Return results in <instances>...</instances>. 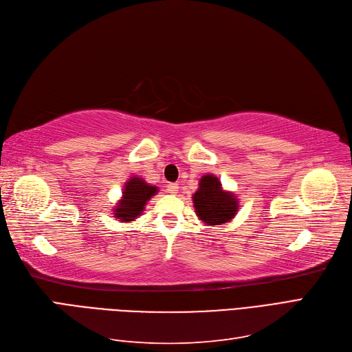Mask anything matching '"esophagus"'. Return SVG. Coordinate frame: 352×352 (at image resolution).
Here are the masks:
<instances>
[{
	"label": "esophagus",
	"mask_w": 352,
	"mask_h": 352,
	"mask_svg": "<svg viewBox=\"0 0 352 352\" xmlns=\"http://www.w3.org/2000/svg\"><path fill=\"white\" fill-rule=\"evenodd\" d=\"M178 184H175V183H171V184H168V187H166V190H168V192L169 194H177L178 192Z\"/></svg>",
	"instance_id": "1"
}]
</instances>
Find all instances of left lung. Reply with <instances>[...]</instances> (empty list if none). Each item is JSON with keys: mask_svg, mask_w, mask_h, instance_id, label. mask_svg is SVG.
<instances>
[{"mask_svg": "<svg viewBox=\"0 0 352 352\" xmlns=\"http://www.w3.org/2000/svg\"><path fill=\"white\" fill-rule=\"evenodd\" d=\"M194 209L206 225H225L235 217L239 203L233 192L225 191L217 177L203 175L199 190L192 194Z\"/></svg>", "mask_w": 352, "mask_h": 352, "instance_id": "1", "label": "left lung"}]
</instances>
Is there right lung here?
I'll return each instance as SVG.
<instances>
[{"instance_id":"1","label":"right lung","mask_w":352,"mask_h":352,"mask_svg":"<svg viewBox=\"0 0 352 352\" xmlns=\"http://www.w3.org/2000/svg\"><path fill=\"white\" fill-rule=\"evenodd\" d=\"M158 192V187L149 186L145 179L139 177H130L126 181L122 199L114 207V217L122 222H133V220L145 209L146 201Z\"/></svg>"}]
</instances>
